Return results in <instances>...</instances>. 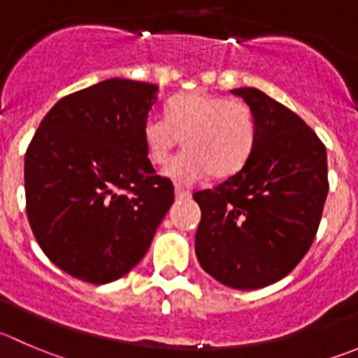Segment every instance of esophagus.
<instances>
[{
  "instance_id": "obj_1",
  "label": "esophagus",
  "mask_w": 358,
  "mask_h": 358,
  "mask_svg": "<svg viewBox=\"0 0 358 358\" xmlns=\"http://www.w3.org/2000/svg\"><path fill=\"white\" fill-rule=\"evenodd\" d=\"M175 197L176 201H185L190 197V192L189 190H183L182 187H175Z\"/></svg>"
}]
</instances>
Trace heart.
Segmentation results:
<instances>
[{
    "label": "heart",
    "mask_w": 358,
    "mask_h": 358,
    "mask_svg": "<svg viewBox=\"0 0 358 358\" xmlns=\"http://www.w3.org/2000/svg\"><path fill=\"white\" fill-rule=\"evenodd\" d=\"M255 134L250 106L201 91L178 96L169 103L168 115L152 113L143 122L145 147L155 164H164L183 140L185 152L164 169L182 185H194L208 175L227 178L238 173L252 154Z\"/></svg>",
    "instance_id": "heart-1"
}]
</instances>
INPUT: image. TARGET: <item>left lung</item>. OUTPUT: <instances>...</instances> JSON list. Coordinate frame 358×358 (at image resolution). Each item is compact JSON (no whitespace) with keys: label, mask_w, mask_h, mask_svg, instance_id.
<instances>
[{"label":"left lung","mask_w":358,"mask_h":358,"mask_svg":"<svg viewBox=\"0 0 358 358\" xmlns=\"http://www.w3.org/2000/svg\"><path fill=\"white\" fill-rule=\"evenodd\" d=\"M255 119V145L241 169L194 194L201 208L196 257L217 282L238 290L276 283L301 262L324 211L327 152L317 134L266 92L241 87Z\"/></svg>","instance_id":"obj_1"}]
</instances>
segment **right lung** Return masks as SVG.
<instances>
[{"label": "right lung", "mask_w": 358, "mask_h": 358, "mask_svg": "<svg viewBox=\"0 0 358 358\" xmlns=\"http://www.w3.org/2000/svg\"><path fill=\"white\" fill-rule=\"evenodd\" d=\"M157 92L127 78L73 92L52 106L27 147V220L45 255L75 278L105 285L127 275L175 201L143 141Z\"/></svg>", "instance_id": "obj_1"}]
</instances>
